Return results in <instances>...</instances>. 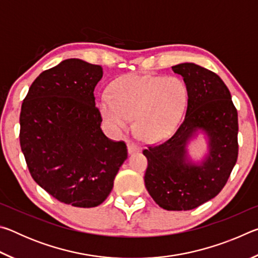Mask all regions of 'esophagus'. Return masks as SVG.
Masks as SVG:
<instances>
[{"instance_id": "obj_1", "label": "esophagus", "mask_w": 258, "mask_h": 258, "mask_svg": "<svg viewBox=\"0 0 258 258\" xmlns=\"http://www.w3.org/2000/svg\"><path fill=\"white\" fill-rule=\"evenodd\" d=\"M127 151H128L130 155H132V154H135V152L141 151V148L135 145V143H132V142L128 141L127 142Z\"/></svg>"}]
</instances>
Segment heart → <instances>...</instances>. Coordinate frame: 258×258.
I'll return each instance as SVG.
<instances>
[{"instance_id": "1", "label": "heart", "mask_w": 258, "mask_h": 258, "mask_svg": "<svg viewBox=\"0 0 258 258\" xmlns=\"http://www.w3.org/2000/svg\"><path fill=\"white\" fill-rule=\"evenodd\" d=\"M111 97L97 99L103 123L113 134L130 127L135 117V130L149 141L167 138L178 124L187 101V90L180 78L169 76L130 75L112 83Z\"/></svg>"}]
</instances>
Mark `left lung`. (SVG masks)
Listing matches in <instances>:
<instances>
[{
	"label": "left lung",
	"instance_id": "left-lung-1",
	"mask_svg": "<svg viewBox=\"0 0 258 258\" xmlns=\"http://www.w3.org/2000/svg\"><path fill=\"white\" fill-rule=\"evenodd\" d=\"M187 90L185 117L171 138L143 150L145 184L157 205L190 211L213 199L228 182L238 158V112L224 82L192 62L172 67ZM203 134L207 149L193 160L187 147Z\"/></svg>",
	"mask_w": 258,
	"mask_h": 258
}]
</instances>
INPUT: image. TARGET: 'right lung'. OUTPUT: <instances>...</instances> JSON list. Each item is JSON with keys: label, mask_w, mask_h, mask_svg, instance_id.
I'll return each instance as SVG.
<instances>
[{"label": "right lung", "mask_w": 258, "mask_h": 258, "mask_svg": "<svg viewBox=\"0 0 258 258\" xmlns=\"http://www.w3.org/2000/svg\"><path fill=\"white\" fill-rule=\"evenodd\" d=\"M101 66L67 59L40 74L21 106L20 147L34 181L75 207L99 206L127 158L103 134L94 89Z\"/></svg>", "instance_id": "add662e5"}]
</instances>
